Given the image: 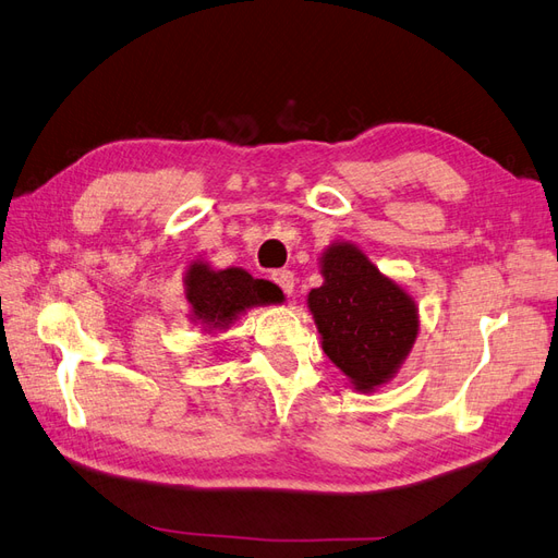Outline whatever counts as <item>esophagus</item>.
Instances as JSON below:
<instances>
[{"instance_id": "obj_1", "label": "esophagus", "mask_w": 558, "mask_h": 558, "mask_svg": "<svg viewBox=\"0 0 558 558\" xmlns=\"http://www.w3.org/2000/svg\"><path fill=\"white\" fill-rule=\"evenodd\" d=\"M272 281L286 295H291L295 289V275L291 272V269H277V272H272Z\"/></svg>"}]
</instances>
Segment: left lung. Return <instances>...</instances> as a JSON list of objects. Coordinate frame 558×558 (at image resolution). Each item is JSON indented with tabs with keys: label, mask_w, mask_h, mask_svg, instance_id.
<instances>
[{
	"label": "left lung",
	"mask_w": 558,
	"mask_h": 558,
	"mask_svg": "<svg viewBox=\"0 0 558 558\" xmlns=\"http://www.w3.org/2000/svg\"><path fill=\"white\" fill-rule=\"evenodd\" d=\"M320 275L324 286L312 289L307 305L326 356L353 388L375 391L393 379L412 351L418 332L414 300L349 242L324 251Z\"/></svg>",
	"instance_id": "left-lung-1"
}]
</instances>
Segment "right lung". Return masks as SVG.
Listing matches in <instances>:
<instances>
[{"label":"right lung","mask_w":558,"mask_h":558,"mask_svg":"<svg viewBox=\"0 0 558 558\" xmlns=\"http://www.w3.org/2000/svg\"><path fill=\"white\" fill-rule=\"evenodd\" d=\"M185 300L191 318L209 332L228 328L234 318L251 307L283 302L279 286L251 277L242 267L211 269L207 263H191L185 272Z\"/></svg>","instance_id":"obj_1"}]
</instances>
